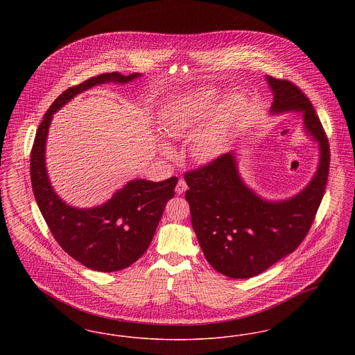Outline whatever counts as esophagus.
<instances>
[{
  "label": "esophagus",
  "instance_id": "34e87169",
  "mask_svg": "<svg viewBox=\"0 0 355 355\" xmlns=\"http://www.w3.org/2000/svg\"><path fill=\"white\" fill-rule=\"evenodd\" d=\"M186 190H187V185H186L185 180L181 178V180L178 181L177 186H175V193L180 196V194L185 193Z\"/></svg>",
  "mask_w": 355,
  "mask_h": 355
}]
</instances>
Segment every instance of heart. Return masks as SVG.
I'll return each mask as SVG.
<instances>
[{"label":"heart","instance_id":"heart-1","mask_svg":"<svg viewBox=\"0 0 355 355\" xmlns=\"http://www.w3.org/2000/svg\"><path fill=\"white\" fill-rule=\"evenodd\" d=\"M233 103V109H234ZM209 107V98L201 94L186 102L181 112L171 119L165 126V135L180 137L189 126L202 119ZM229 114L213 119L200 135L196 137L190 146L191 157L198 162H207L213 159L222 150L229 129Z\"/></svg>","mask_w":355,"mask_h":355}]
</instances>
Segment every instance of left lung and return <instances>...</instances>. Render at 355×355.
<instances>
[{"label": "left lung", "instance_id": "obj_1", "mask_svg": "<svg viewBox=\"0 0 355 355\" xmlns=\"http://www.w3.org/2000/svg\"><path fill=\"white\" fill-rule=\"evenodd\" d=\"M274 93L271 113L304 112V129L320 145V166L298 196L268 202L242 182L236 157L222 154L186 171L193 229L207 262L230 278H252L293 253L307 236L321 205L330 169V145L320 117L291 81L266 76Z\"/></svg>", "mask_w": 355, "mask_h": 355}]
</instances>
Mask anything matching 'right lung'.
Instances as JSON below:
<instances>
[{
    "label": "right lung",
    "instance_id": "add662e5",
    "mask_svg": "<svg viewBox=\"0 0 355 355\" xmlns=\"http://www.w3.org/2000/svg\"><path fill=\"white\" fill-rule=\"evenodd\" d=\"M138 73L123 76L103 73L71 86L51 103L41 121L31 153V180L34 198L54 239L67 253L92 270H122L146 252L165 206L174 197L177 177L161 182L135 180L107 202L93 209H76L54 193L45 168V142L53 114L94 85L129 83Z\"/></svg>",
    "mask_w": 355,
    "mask_h": 355
}]
</instances>
